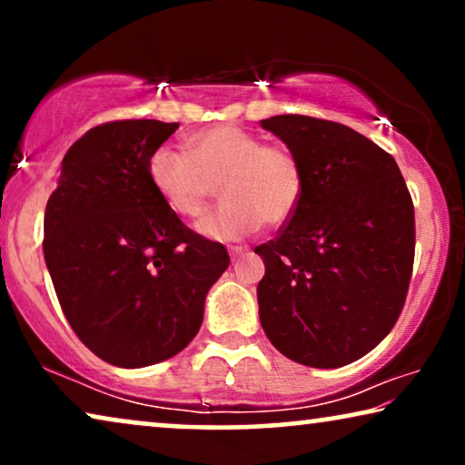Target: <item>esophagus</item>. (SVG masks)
I'll list each match as a JSON object with an SVG mask.
<instances>
[{
  "label": "esophagus",
  "instance_id": "34e87169",
  "mask_svg": "<svg viewBox=\"0 0 465 465\" xmlns=\"http://www.w3.org/2000/svg\"><path fill=\"white\" fill-rule=\"evenodd\" d=\"M247 252V247H241V245H234V247H231V258L232 260H237V258H241L243 256V253Z\"/></svg>",
  "mask_w": 465,
  "mask_h": 465
}]
</instances>
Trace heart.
I'll use <instances>...</instances> for the list:
<instances>
[{
    "instance_id": "heart-1",
    "label": "heart",
    "mask_w": 465,
    "mask_h": 465,
    "mask_svg": "<svg viewBox=\"0 0 465 465\" xmlns=\"http://www.w3.org/2000/svg\"><path fill=\"white\" fill-rule=\"evenodd\" d=\"M152 188L171 212L194 218L222 180L224 203L196 222L213 241H239L262 222L283 226L301 205L304 175L294 152L264 143L234 124H215L188 139V152L161 145L148 161Z\"/></svg>"
}]
</instances>
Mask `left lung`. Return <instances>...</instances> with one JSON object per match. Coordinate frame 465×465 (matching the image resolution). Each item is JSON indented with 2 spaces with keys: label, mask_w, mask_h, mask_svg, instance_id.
<instances>
[{
  "label": "left lung",
  "mask_w": 465,
  "mask_h": 465,
  "mask_svg": "<svg viewBox=\"0 0 465 465\" xmlns=\"http://www.w3.org/2000/svg\"><path fill=\"white\" fill-rule=\"evenodd\" d=\"M302 167L301 205L256 252L260 323L285 358L341 368L396 326L415 260V209L396 161L332 120H260Z\"/></svg>",
  "instance_id": "obj_1"
}]
</instances>
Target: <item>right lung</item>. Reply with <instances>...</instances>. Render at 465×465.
Here are the masks:
<instances>
[{
  "label": "right lung",
  "instance_id": "add662e5",
  "mask_svg": "<svg viewBox=\"0 0 465 465\" xmlns=\"http://www.w3.org/2000/svg\"><path fill=\"white\" fill-rule=\"evenodd\" d=\"M177 126L116 120L86 131L46 203L44 258L63 313L94 355L120 368L180 353L231 264L226 247L190 231L150 183L152 152Z\"/></svg>",
  "mask_w": 465,
  "mask_h": 465
}]
</instances>
